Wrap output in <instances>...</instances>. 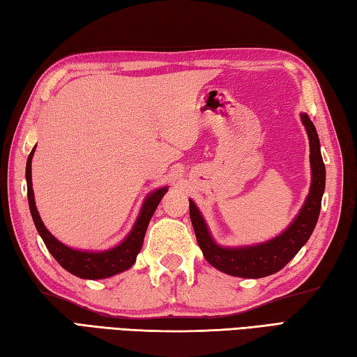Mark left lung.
Segmentation results:
<instances>
[{
    "label": "left lung",
    "instance_id": "left-lung-1",
    "mask_svg": "<svg viewBox=\"0 0 357 357\" xmlns=\"http://www.w3.org/2000/svg\"><path fill=\"white\" fill-rule=\"evenodd\" d=\"M302 123L308 132L311 151V189L305 205L296 220L285 232L270 242L245 248H222L209 236L205 220L192 200H189V217H191L197 243L203 256L217 270L236 278L260 279L280 271L293 259L302 246L307 243L319 219L325 189V165L321 155V143L316 128L307 114H302Z\"/></svg>",
    "mask_w": 357,
    "mask_h": 357
}]
</instances>
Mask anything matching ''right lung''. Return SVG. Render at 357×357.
Instances as JSON below:
<instances>
[{
    "mask_svg": "<svg viewBox=\"0 0 357 357\" xmlns=\"http://www.w3.org/2000/svg\"><path fill=\"white\" fill-rule=\"evenodd\" d=\"M33 152H35V148L32 149L31 154H29L27 165H26L29 208H31V214H32L36 231L40 232L46 248L49 250L50 254H52L58 264H60L64 270L69 271L70 274L77 275V278L91 279V280L111 278V275L126 271L128 268L132 266L137 254L142 250L144 232H146L151 217L155 213L158 203L163 199V195L166 191H168V188L166 186L160 188L155 192H152L149 195L146 202H144L142 213L138 215L132 231H130V234L126 237V240L121 245L103 252L77 251V250L69 248L66 245H63L61 242H58V240L46 229L45 223H43L40 219V214L35 206L33 189H32L31 163H32Z\"/></svg>",
    "mask_w": 357,
    "mask_h": 357,
    "instance_id": "right-lung-1",
    "label": "right lung"
}]
</instances>
